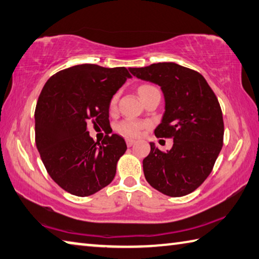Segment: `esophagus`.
<instances>
[{
	"label": "esophagus",
	"mask_w": 259,
	"mask_h": 259,
	"mask_svg": "<svg viewBox=\"0 0 259 259\" xmlns=\"http://www.w3.org/2000/svg\"><path fill=\"white\" fill-rule=\"evenodd\" d=\"M135 142H137V141H135L134 139H130V138H128V139H126V144H127V147H132Z\"/></svg>",
	"instance_id": "1"
}]
</instances>
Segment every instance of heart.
<instances>
[{"label": "heart", "instance_id": "b5f03b06", "mask_svg": "<svg viewBox=\"0 0 259 259\" xmlns=\"http://www.w3.org/2000/svg\"><path fill=\"white\" fill-rule=\"evenodd\" d=\"M152 88H153V86H151V85L140 86L139 93L142 94L143 92H146V91L150 90ZM117 102H118V94H115L110 100V104H109L111 110H113V109L116 108ZM148 126H149L148 121H142V120L132 119V118H128V119H125V120L120 121L119 124L117 125L116 130H117L118 133H120L122 135H126V137L137 138V137H139L140 134H141V132L144 128H147Z\"/></svg>", "mask_w": 259, "mask_h": 259}]
</instances>
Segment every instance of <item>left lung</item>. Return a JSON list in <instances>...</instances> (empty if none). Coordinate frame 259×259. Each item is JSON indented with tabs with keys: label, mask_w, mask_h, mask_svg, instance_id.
<instances>
[{
	"label": "left lung",
	"mask_w": 259,
	"mask_h": 259,
	"mask_svg": "<svg viewBox=\"0 0 259 259\" xmlns=\"http://www.w3.org/2000/svg\"><path fill=\"white\" fill-rule=\"evenodd\" d=\"M130 71L161 88L166 110L155 134L174 142L168 152L150 143V153L143 159L146 180L166 196H187L209 176L223 147L219 100L201 74L178 63H152Z\"/></svg>",
	"instance_id": "8db88e82"
}]
</instances>
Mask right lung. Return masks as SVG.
Here are the masks:
<instances>
[{"label":"right lung","mask_w":259,"mask_h":259,"mask_svg":"<svg viewBox=\"0 0 259 259\" xmlns=\"http://www.w3.org/2000/svg\"><path fill=\"white\" fill-rule=\"evenodd\" d=\"M130 77L125 67L84 63L45 83L35 109V142L49 175L65 191L88 197L115 178L127 149L124 139L112 134L94 142L88 125L110 127V100Z\"/></svg>","instance_id":"right-lung-1"}]
</instances>
